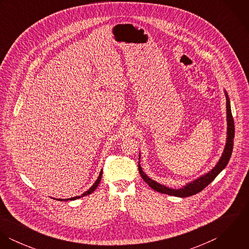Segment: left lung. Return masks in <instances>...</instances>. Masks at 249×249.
<instances>
[{"label": "left lung", "instance_id": "8db88e82", "mask_svg": "<svg viewBox=\"0 0 249 249\" xmlns=\"http://www.w3.org/2000/svg\"><path fill=\"white\" fill-rule=\"evenodd\" d=\"M225 96H226V110H227V139H226V144H225L223 153H222L219 161L215 165V167L213 168V170H211V172L207 173L203 177H200V178L196 179L195 181L187 184L183 188L177 190V189L168 188V187L161 185V184L157 183L156 181L150 179L142 172V168L139 164L138 169H139L141 178L143 179V181L145 183L148 184V186L151 189H153L154 191H156L158 193L175 196L178 197L191 196H194V195L201 192L204 188H206L213 181V179L217 177V175L226 167V165L228 164L229 159L231 157L232 150H233L235 126H234V120H233L231 107H230V101H229V98H228V95L226 92H225Z\"/></svg>", "mask_w": 249, "mask_h": 249}]
</instances>
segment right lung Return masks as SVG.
Listing matches in <instances>:
<instances>
[{
    "label": "right lung",
    "mask_w": 249,
    "mask_h": 249,
    "mask_svg": "<svg viewBox=\"0 0 249 249\" xmlns=\"http://www.w3.org/2000/svg\"><path fill=\"white\" fill-rule=\"evenodd\" d=\"M102 177H103V171H101V173H100V176H99V178L97 179V181L93 184V186L87 191V192H85V193H83L82 194V196H87V195H90V194H92L96 189H97V187L99 186V184H100V182H101V179H102ZM81 196H74V197H71V198H65V199H60V198H57V200H59V201H62V200H64V201H68V200H74V199H76V198H79V197H81Z\"/></svg>",
    "instance_id": "add662e5"
}]
</instances>
